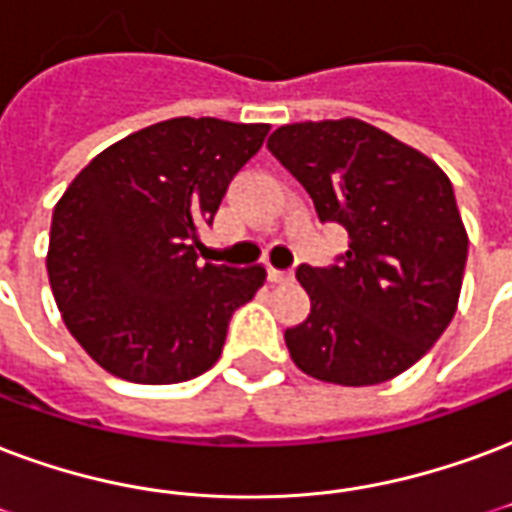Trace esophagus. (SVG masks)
<instances>
[{
    "label": "esophagus",
    "mask_w": 512,
    "mask_h": 512,
    "mask_svg": "<svg viewBox=\"0 0 512 512\" xmlns=\"http://www.w3.org/2000/svg\"><path fill=\"white\" fill-rule=\"evenodd\" d=\"M268 279L274 282V285H285L293 279V271H279V268H268Z\"/></svg>",
    "instance_id": "esophagus-1"
}]
</instances>
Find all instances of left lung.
Listing matches in <instances>:
<instances>
[{
    "instance_id": "left-lung-1",
    "label": "left lung",
    "mask_w": 512,
    "mask_h": 512,
    "mask_svg": "<svg viewBox=\"0 0 512 512\" xmlns=\"http://www.w3.org/2000/svg\"><path fill=\"white\" fill-rule=\"evenodd\" d=\"M268 151L339 222L336 266L295 271L312 309L287 328L290 358L314 380L380 385L418 363L453 320L467 230L437 162L361 119L285 124Z\"/></svg>"
}]
</instances>
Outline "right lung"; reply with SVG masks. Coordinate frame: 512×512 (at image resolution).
Masks as SVG:
<instances>
[{"instance_id":"1","label":"right lung","mask_w":512,"mask_h":512,"mask_svg":"<svg viewBox=\"0 0 512 512\" xmlns=\"http://www.w3.org/2000/svg\"><path fill=\"white\" fill-rule=\"evenodd\" d=\"M268 124L168 119L100 151L56 203L48 279L78 344L105 372L170 385L208 372L266 268L200 263L227 184Z\"/></svg>"}]
</instances>
